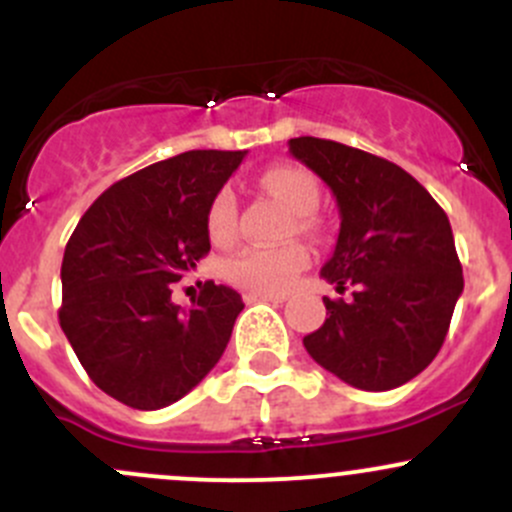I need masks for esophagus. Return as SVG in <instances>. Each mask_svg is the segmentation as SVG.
Here are the masks:
<instances>
[{
    "label": "esophagus",
    "mask_w": 512,
    "mask_h": 512,
    "mask_svg": "<svg viewBox=\"0 0 512 512\" xmlns=\"http://www.w3.org/2000/svg\"><path fill=\"white\" fill-rule=\"evenodd\" d=\"M285 294H257V292H245V302L247 304H257V302H275L282 304L285 302Z\"/></svg>",
    "instance_id": "obj_1"
}]
</instances>
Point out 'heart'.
I'll list each match as a JSON object with an SVG mask.
<instances>
[{"instance_id": "b5f03b06", "label": "heart", "mask_w": 512, "mask_h": 512, "mask_svg": "<svg viewBox=\"0 0 512 512\" xmlns=\"http://www.w3.org/2000/svg\"><path fill=\"white\" fill-rule=\"evenodd\" d=\"M260 185L270 195L285 203L287 210L299 215L297 225L307 230L312 225L309 215L319 205L317 178L302 165H270L262 170ZM208 235L215 245H230L237 232V203L230 188H223L210 200L205 215ZM309 255L302 245L285 247H245L225 262V280L230 285L257 294H285L299 272L307 267Z\"/></svg>"}]
</instances>
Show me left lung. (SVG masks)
<instances>
[{
    "instance_id": "obj_1",
    "label": "left lung",
    "mask_w": 512,
    "mask_h": 512,
    "mask_svg": "<svg viewBox=\"0 0 512 512\" xmlns=\"http://www.w3.org/2000/svg\"><path fill=\"white\" fill-rule=\"evenodd\" d=\"M289 153L339 205V237L322 277L349 302L324 297L327 319L304 337L309 356L364 391L421 374L441 349L463 270L451 223L426 188L391 160L324 138H292Z\"/></svg>"
}]
</instances>
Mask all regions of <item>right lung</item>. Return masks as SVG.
<instances>
[{
  "label": "right lung",
  "mask_w": 512,
  "mask_h": 512,
  "mask_svg": "<svg viewBox=\"0 0 512 512\" xmlns=\"http://www.w3.org/2000/svg\"><path fill=\"white\" fill-rule=\"evenodd\" d=\"M245 151H188L113 183L76 225L61 262L59 324L91 381L156 411L208 376L242 312L235 289L205 282L193 307L175 282L210 252V200Z\"/></svg>",
  "instance_id": "add662e5"
}]
</instances>
